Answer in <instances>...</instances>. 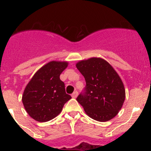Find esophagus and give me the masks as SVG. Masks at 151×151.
I'll return each instance as SVG.
<instances>
[{"label": "esophagus", "instance_id": "34e87169", "mask_svg": "<svg viewBox=\"0 0 151 151\" xmlns=\"http://www.w3.org/2000/svg\"><path fill=\"white\" fill-rule=\"evenodd\" d=\"M77 96H78V91H74L73 94H72V97H73V98H76Z\"/></svg>", "mask_w": 151, "mask_h": 151}]
</instances>
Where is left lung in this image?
I'll use <instances>...</instances> for the list:
<instances>
[{"label": "left lung", "instance_id": "8db88e82", "mask_svg": "<svg viewBox=\"0 0 151 151\" xmlns=\"http://www.w3.org/2000/svg\"><path fill=\"white\" fill-rule=\"evenodd\" d=\"M76 66L86 82L85 92L76 98L85 113L99 122L114 118L125 98L123 82L118 73L107 61L100 57L80 60Z\"/></svg>", "mask_w": 151, "mask_h": 151}]
</instances>
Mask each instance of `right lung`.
<instances>
[{
	"label": "right lung",
	"mask_w": 151,
	"mask_h": 151,
	"mask_svg": "<svg viewBox=\"0 0 151 151\" xmlns=\"http://www.w3.org/2000/svg\"><path fill=\"white\" fill-rule=\"evenodd\" d=\"M66 61H50L31 78L22 94L25 110L35 120L45 122L61 113L64 104L72 98L66 93L60 76L68 66Z\"/></svg>",
	"instance_id": "add662e5"
}]
</instances>
